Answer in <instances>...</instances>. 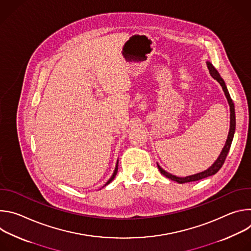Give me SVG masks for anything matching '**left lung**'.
I'll use <instances>...</instances> for the list:
<instances>
[{
	"mask_svg": "<svg viewBox=\"0 0 251 251\" xmlns=\"http://www.w3.org/2000/svg\"><path fill=\"white\" fill-rule=\"evenodd\" d=\"M206 65H207V68L209 70V74L210 75L216 79L220 84L221 86L223 87V90L226 94V97L227 99V102L229 104V109H230V127H229V132H228V136H227V139H226V145L221 153V155L219 156V158L217 159V161L214 162L212 164L211 167H209L207 170L201 172V173H199V174H196V175H192V176H185V177H180V176H176L168 172H166L165 170H163L159 165H158V168H159V171L161 172L162 175H164L165 176H167L168 178H170V180L172 181H175L178 184H184V183H189V182H195V181H199V180H201V178H204V177H207L209 176H212L214 174H217L220 169L223 167L226 159V156L228 154V151L230 149V146H231V142H232V139H233V136H234V131H235V112H234V104L232 102V99L228 93V90L226 86V83L224 81V79L222 78V76L220 75L219 71L213 67V65L209 62V61H206Z\"/></svg>",
	"mask_w": 251,
	"mask_h": 251,
	"instance_id": "8db88e82",
	"label": "left lung"
}]
</instances>
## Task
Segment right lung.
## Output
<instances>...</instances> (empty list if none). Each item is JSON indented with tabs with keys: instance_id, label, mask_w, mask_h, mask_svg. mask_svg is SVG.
<instances>
[{
	"instance_id": "obj_1",
	"label": "right lung",
	"mask_w": 251,
	"mask_h": 251,
	"mask_svg": "<svg viewBox=\"0 0 251 251\" xmlns=\"http://www.w3.org/2000/svg\"><path fill=\"white\" fill-rule=\"evenodd\" d=\"M117 171H118V161H117V164H116V167H115V170H114L113 175H112V176H111V177L109 178V181L105 184V186H107L108 184H110V183L114 180V177H115V176H116V174H117Z\"/></svg>"
}]
</instances>
